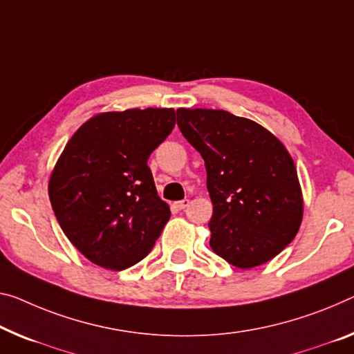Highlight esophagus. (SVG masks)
Instances as JSON below:
<instances>
[{
    "label": "esophagus",
    "instance_id": "34e87169",
    "mask_svg": "<svg viewBox=\"0 0 354 354\" xmlns=\"http://www.w3.org/2000/svg\"><path fill=\"white\" fill-rule=\"evenodd\" d=\"M188 205H189V199H182V201H177V203H176V207L180 209V210L187 209Z\"/></svg>",
    "mask_w": 354,
    "mask_h": 354
}]
</instances>
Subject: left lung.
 <instances>
[{
	"label": "left lung",
	"instance_id": "obj_1",
	"mask_svg": "<svg viewBox=\"0 0 354 354\" xmlns=\"http://www.w3.org/2000/svg\"><path fill=\"white\" fill-rule=\"evenodd\" d=\"M177 124L205 162L212 250L239 269L275 258L296 237L304 215L286 147L259 123L216 109H177Z\"/></svg>",
	"mask_w": 354,
	"mask_h": 354
}]
</instances>
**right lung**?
I'll list each match as a JSON object with an SVG mask.
<instances>
[{
  "label": "right lung",
  "instance_id": "right-lung-1",
  "mask_svg": "<svg viewBox=\"0 0 354 354\" xmlns=\"http://www.w3.org/2000/svg\"><path fill=\"white\" fill-rule=\"evenodd\" d=\"M174 127V109L101 112L58 156L48 178L52 209L71 243L100 268L139 263L169 220L147 160Z\"/></svg>",
  "mask_w": 354,
  "mask_h": 354
}]
</instances>
